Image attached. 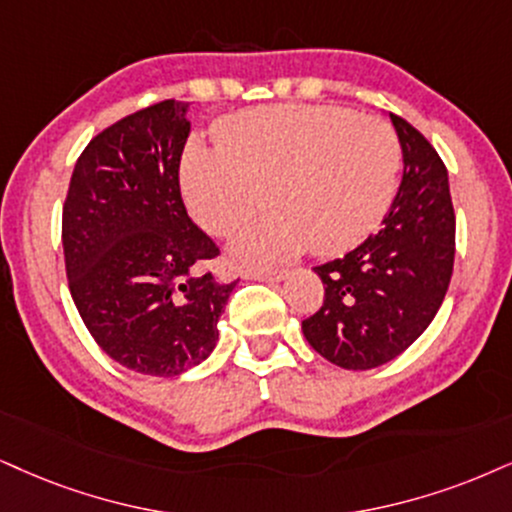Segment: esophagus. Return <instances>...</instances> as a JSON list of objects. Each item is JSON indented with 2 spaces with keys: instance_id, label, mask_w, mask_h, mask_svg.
<instances>
[{
  "instance_id": "obj_1",
  "label": "esophagus",
  "mask_w": 512,
  "mask_h": 512,
  "mask_svg": "<svg viewBox=\"0 0 512 512\" xmlns=\"http://www.w3.org/2000/svg\"><path fill=\"white\" fill-rule=\"evenodd\" d=\"M246 280H261V282H280L285 280L287 273L285 270H249L244 273Z\"/></svg>"
}]
</instances>
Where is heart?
<instances>
[{
    "label": "heart",
    "instance_id": "1",
    "mask_svg": "<svg viewBox=\"0 0 512 512\" xmlns=\"http://www.w3.org/2000/svg\"><path fill=\"white\" fill-rule=\"evenodd\" d=\"M218 140L187 149L182 189L189 213L216 237L275 208L232 242L244 266H275L306 249L344 254L375 230L399 185L396 130L344 106L249 109L227 118Z\"/></svg>",
    "mask_w": 512,
    "mask_h": 512
}]
</instances>
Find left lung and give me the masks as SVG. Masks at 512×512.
<instances>
[{
    "mask_svg": "<svg viewBox=\"0 0 512 512\" xmlns=\"http://www.w3.org/2000/svg\"><path fill=\"white\" fill-rule=\"evenodd\" d=\"M403 178L382 227L342 258L315 268L325 285L306 342L346 370H370L408 349L437 315L453 273L456 213L444 161L401 116L389 113Z\"/></svg>",
    "mask_w": 512,
    "mask_h": 512,
    "instance_id": "8db88e82",
    "label": "left lung"
}]
</instances>
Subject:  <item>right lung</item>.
I'll return each instance as SVG.
<instances>
[{
    "mask_svg": "<svg viewBox=\"0 0 512 512\" xmlns=\"http://www.w3.org/2000/svg\"><path fill=\"white\" fill-rule=\"evenodd\" d=\"M187 106L166 99L92 137L61 220L82 323L113 361L156 377L211 356L235 287L204 270L220 249L192 223L180 194Z\"/></svg>",
    "mask_w": 512,
    "mask_h": 512,
    "instance_id": "obj_1",
    "label": "right lung"
}]
</instances>
